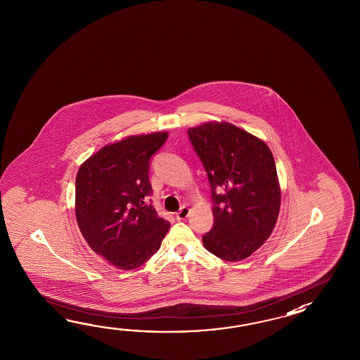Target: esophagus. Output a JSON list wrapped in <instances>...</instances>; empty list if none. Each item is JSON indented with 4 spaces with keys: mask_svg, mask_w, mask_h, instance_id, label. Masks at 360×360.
<instances>
[{
    "mask_svg": "<svg viewBox=\"0 0 360 360\" xmlns=\"http://www.w3.org/2000/svg\"><path fill=\"white\" fill-rule=\"evenodd\" d=\"M189 212H191V210H189L188 207H181V208H180V211L176 214L177 220H179V221H183V220H185V219L189 216Z\"/></svg>",
    "mask_w": 360,
    "mask_h": 360,
    "instance_id": "34e87169",
    "label": "esophagus"
}]
</instances>
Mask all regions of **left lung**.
<instances>
[{
  "label": "left lung",
  "instance_id": "obj_1",
  "mask_svg": "<svg viewBox=\"0 0 360 360\" xmlns=\"http://www.w3.org/2000/svg\"><path fill=\"white\" fill-rule=\"evenodd\" d=\"M188 135L214 200V228L202 237L203 245L221 260H245L270 237L279 214L281 186L271 150L228 122L203 123Z\"/></svg>",
  "mask_w": 360,
  "mask_h": 360
}]
</instances>
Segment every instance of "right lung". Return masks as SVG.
Listing matches in <instances>:
<instances>
[{
  "label": "right lung",
  "instance_id": "obj_1",
  "mask_svg": "<svg viewBox=\"0 0 360 360\" xmlns=\"http://www.w3.org/2000/svg\"><path fill=\"white\" fill-rule=\"evenodd\" d=\"M169 132L135 135L103 146L76 177L77 224L92 251L117 269L141 266L161 247L169 222L157 214L149 161Z\"/></svg>",
  "mask_w": 360,
  "mask_h": 360
}]
</instances>
